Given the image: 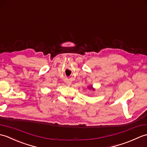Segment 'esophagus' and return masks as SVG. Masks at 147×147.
<instances>
[{"instance_id":"1","label":"esophagus","mask_w":147,"mask_h":147,"mask_svg":"<svg viewBox=\"0 0 147 147\" xmlns=\"http://www.w3.org/2000/svg\"><path fill=\"white\" fill-rule=\"evenodd\" d=\"M66 84H67V85H68V86H69V85H71V83L70 82H69V81H68V82H66Z\"/></svg>"}]
</instances>
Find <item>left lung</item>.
Masks as SVG:
<instances>
[{
    "instance_id": "1",
    "label": "left lung",
    "mask_w": 147,
    "mask_h": 147,
    "mask_svg": "<svg viewBox=\"0 0 147 147\" xmlns=\"http://www.w3.org/2000/svg\"><path fill=\"white\" fill-rule=\"evenodd\" d=\"M87 88L89 89L90 90H92V91H95V89L93 88L92 85H89L88 87H87Z\"/></svg>"
}]
</instances>
